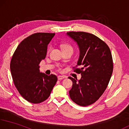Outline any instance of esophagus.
Wrapping results in <instances>:
<instances>
[{
	"instance_id": "obj_1",
	"label": "esophagus",
	"mask_w": 129,
	"mask_h": 129,
	"mask_svg": "<svg viewBox=\"0 0 129 129\" xmlns=\"http://www.w3.org/2000/svg\"><path fill=\"white\" fill-rule=\"evenodd\" d=\"M64 78H65V77L62 76H59L58 77V80H63V79H64Z\"/></svg>"
}]
</instances>
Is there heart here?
Returning a JSON list of instances; mask_svg holds the SVG:
<instances>
[{
  "label": "heart",
  "instance_id": "heart-1",
  "mask_svg": "<svg viewBox=\"0 0 129 129\" xmlns=\"http://www.w3.org/2000/svg\"><path fill=\"white\" fill-rule=\"evenodd\" d=\"M62 49H64L68 48H72V47H71V45H70L69 44H63V45H62Z\"/></svg>",
  "mask_w": 129,
  "mask_h": 129
}]
</instances>
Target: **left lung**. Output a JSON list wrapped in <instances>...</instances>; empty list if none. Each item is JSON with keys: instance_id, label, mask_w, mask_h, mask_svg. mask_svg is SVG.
Wrapping results in <instances>:
<instances>
[{"instance_id": "obj_1", "label": "left lung", "mask_w": 129, "mask_h": 129, "mask_svg": "<svg viewBox=\"0 0 129 129\" xmlns=\"http://www.w3.org/2000/svg\"><path fill=\"white\" fill-rule=\"evenodd\" d=\"M67 35L77 42L80 56L74 71L81 74L80 80L69 77L73 85L69 94L75 103L88 106L96 102L108 86L113 71L110 49L98 37L84 31H69Z\"/></svg>"}]
</instances>
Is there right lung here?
Listing matches in <instances>:
<instances>
[{
  "instance_id": "1",
  "label": "right lung",
  "mask_w": 129,
  "mask_h": 129,
  "mask_svg": "<svg viewBox=\"0 0 129 129\" xmlns=\"http://www.w3.org/2000/svg\"><path fill=\"white\" fill-rule=\"evenodd\" d=\"M55 33H36L20 43L12 56L10 70L19 94L37 104L48 98L58 81L55 75L40 73L39 64L46 56L47 47Z\"/></svg>"
}]
</instances>
